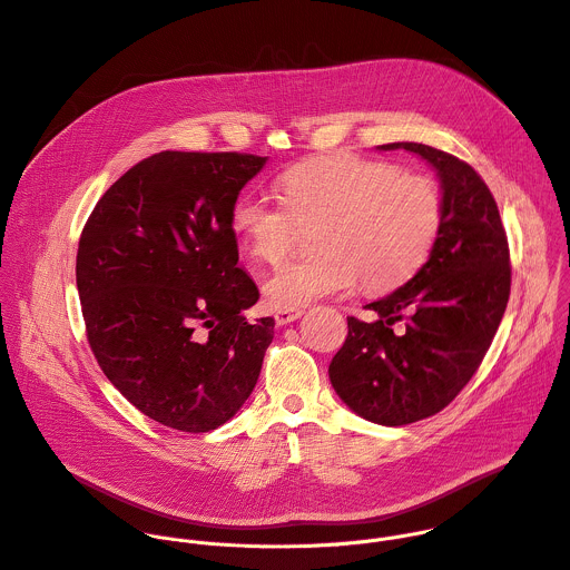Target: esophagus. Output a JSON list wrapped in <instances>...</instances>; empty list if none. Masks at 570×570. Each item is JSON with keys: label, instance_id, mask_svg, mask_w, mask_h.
I'll return each mask as SVG.
<instances>
[{"label": "esophagus", "instance_id": "1", "mask_svg": "<svg viewBox=\"0 0 570 570\" xmlns=\"http://www.w3.org/2000/svg\"><path fill=\"white\" fill-rule=\"evenodd\" d=\"M302 308H295V311H277L275 313V322H277V327H286V324H291V322H295L297 317H302Z\"/></svg>", "mask_w": 570, "mask_h": 570}]
</instances>
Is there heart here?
I'll list each match as a JSON object with an SVG mask.
<instances>
[{"label":"heart","mask_w":570,"mask_h":570,"mask_svg":"<svg viewBox=\"0 0 570 570\" xmlns=\"http://www.w3.org/2000/svg\"><path fill=\"white\" fill-rule=\"evenodd\" d=\"M277 191L282 207L240 196L229 212L243 248L271 266L288 253L295 225L317 223V255L286 264L264 286L275 311L304 308L347 291L358 275L367 291H392L424 266L442 227L438 185L379 159L313 157L284 171Z\"/></svg>","instance_id":"b5f03b06"}]
</instances>
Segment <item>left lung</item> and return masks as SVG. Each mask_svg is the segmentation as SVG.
Returning a JSON list of instances; mask_svg holds the SVG:
<instances>
[{
    "label": "left lung",
    "mask_w": 570,
    "mask_h": 570,
    "mask_svg": "<svg viewBox=\"0 0 570 570\" xmlns=\"http://www.w3.org/2000/svg\"><path fill=\"white\" fill-rule=\"evenodd\" d=\"M376 148L415 153L438 174L442 227L415 277L365 306L376 320L347 317L330 379L363 420L403 426L440 413L475 374L503 320L512 271L497 200L466 161L417 141Z\"/></svg>",
    "instance_id": "left-lung-1"
}]
</instances>
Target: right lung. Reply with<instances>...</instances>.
I'll use <instances>...</instances> for the list:
<instances>
[{
  "mask_svg": "<svg viewBox=\"0 0 570 570\" xmlns=\"http://www.w3.org/2000/svg\"><path fill=\"white\" fill-rule=\"evenodd\" d=\"M268 157L161 150L97 203L76 255L90 347L110 383L146 417L207 433L257 385L273 317L238 266L229 212Z\"/></svg>",
  "mask_w": 570,
  "mask_h": 570,
  "instance_id": "1",
  "label": "right lung"
}]
</instances>
